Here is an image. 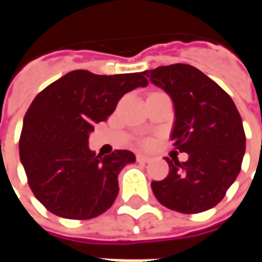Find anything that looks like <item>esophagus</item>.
<instances>
[{
	"instance_id": "1",
	"label": "esophagus",
	"mask_w": 262,
	"mask_h": 262,
	"mask_svg": "<svg viewBox=\"0 0 262 262\" xmlns=\"http://www.w3.org/2000/svg\"><path fill=\"white\" fill-rule=\"evenodd\" d=\"M136 160L139 163H150V161H151V159L147 157V156H144V154H137Z\"/></svg>"
}]
</instances>
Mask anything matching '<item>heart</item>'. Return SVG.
Wrapping results in <instances>:
<instances>
[{
    "label": "heart",
    "instance_id": "obj_1",
    "mask_svg": "<svg viewBox=\"0 0 262 262\" xmlns=\"http://www.w3.org/2000/svg\"><path fill=\"white\" fill-rule=\"evenodd\" d=\"M144 144H148V140H146V142H144Z\"/></svg>",
    "mask_w": 262,
    "mask_h": 262
}]
</instances>
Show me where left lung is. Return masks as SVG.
<instances>
[{
  "instance_id": "left-lung-1",
  "label": "left lung",
  "mask_w": 262,
  "mask_h": 262,
  "mask_svg": "<svg viewBox=\"0 0 262 262\" xmlns=\"http://www.w3.org/2000/svg\"><path fill=\"white\" fill-rule=\"evenodd\" d=\"M143 74L172 99L176 122L171 140L188 160L165 161L170 174L151 182L161 205L181 213L213 208L242 170L246 135L229 94L189 64L161 66Z\"/></svg>"
}]
</instances>
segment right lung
<instances>
[{"mask_svg": "<svg viewBox=\"0 0 262 262\" xmlns=\"http://www.w3.org/2000/svg\"><path fill=\"white\" fill-rule=\"evenodd\" d=\"M147 84L143 73L74 70L37 94L24 118L19 157L32 192L49 212L85 220L112 206L118 176L136 157L129 150L97 156L88 148L90 133L114 114L126 92Z\"/></svg>", "mask_w": 262, "mask_h": 262, "instance_id": "1", "label": "right lung"}]
</instances>
